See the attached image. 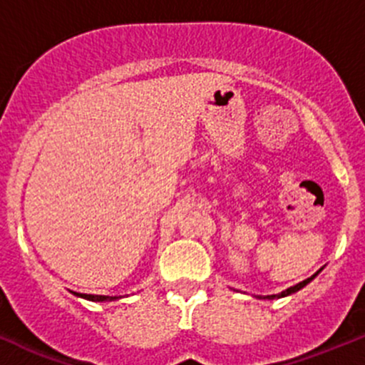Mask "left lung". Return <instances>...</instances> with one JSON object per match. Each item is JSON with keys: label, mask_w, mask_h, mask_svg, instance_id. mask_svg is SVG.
Wrapping results in <instances>:
<instances>
[{"label": "left lung", "mask_w": 365, "mask_h": 365, "mask_svg": "<svg viewBox=\"0 0 365 365\" xmlns=\"http://www.w3.org/2000/svg\"><path fill=\"white\" fill-rule=\"evenodd\" d=\"M320 270H322V269H320ZM320 270H318L317 274H313V276H311V277H307V279L300 281V283H299V284H295V287H290V288H287V290H284V292H281V294H277V295H267V297H262V295H260V297H258V299H281V297H287V295H292V294H295V292H299L300 288H304V287H306L307 283H311V281H313L314 277H317L318 274H320Z\"/></svg>", "instance_id": "8db88e82"}]
</instances>
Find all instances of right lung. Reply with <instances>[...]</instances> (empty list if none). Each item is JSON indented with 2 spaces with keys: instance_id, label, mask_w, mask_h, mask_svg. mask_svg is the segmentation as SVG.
Wrapping results in <instances>:
<instances>
[{
  "instance_id": "add662e5",
  "label": "right lung",
  "mask_w": 365,
  "mask_h": 365,
  "mask_svg": "<svg viewBox=\"0 0 365 365\" xmlns=\"http://www.w3.org/2000/svg\"><path fill=\"white\" fill-rule=\"evenodd\" d=\"M73 295L82 297V299L93 300V302H112V300H118L121 297H108V295H88V294H77V292H71Z\"/></svg>"
}]
</instances>
